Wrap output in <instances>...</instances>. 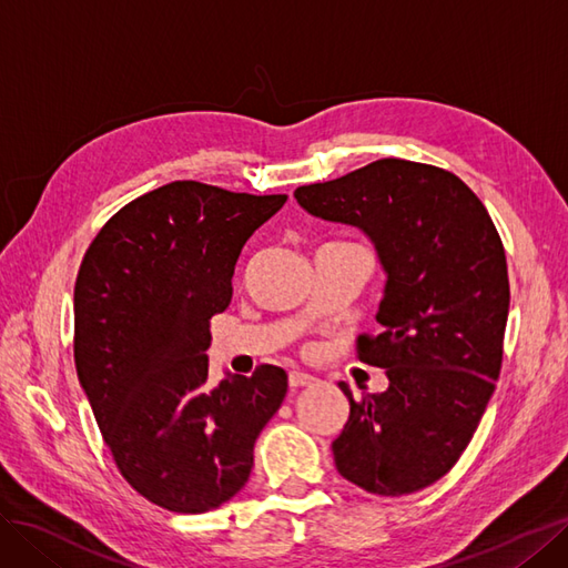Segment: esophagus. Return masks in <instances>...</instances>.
<instances>
[{
	"instance_id": "1",
	"label": "esophagus",
	"mask_w": 568,
	"mask_h": 568,
	"mask_svg": "<svg viewBox=\"0 0 568 568\" xmlns=\"http://www.w3.org/2000/svg\"><path fill=\"white\" fill-rule=\"evenodd\" d=\"M317 379L313 374H307V372H298V369H294V372H288V386L291 388H303V386H313Z\"/></svg>"
}]
</instances>
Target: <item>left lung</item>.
<instances>
[{"instance_id":"8db88e82","label":"left lung","mask_w":568,"mask_h":568,"mask_svg":"<svg viewBox=\"0 0 568 568\" xmlns=\"http://www.w3.org/2000/svg\"><path fill=\"white\" fill-rule=\"evenodd\" d=\"M305 213L363 232L386 274L359 359L388 388L353 400L332 443L336 469L374 495L415 493L448 474L495 390L509 315L507 261L488 211L448 170L382 159L298 186Z\"/></svg>"}]
</instances>
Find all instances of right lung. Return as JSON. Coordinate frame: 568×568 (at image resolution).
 <instances>
[{
	"mask_svg": "<svg viewBox=\"0 0 568 568\" xmlns=\"http://www.w3.org/2000/svg\"><path fill=\"white\" fill-rule=\"evenodd\" d=\"M284 194L170 182L120 209L75 282V369L128 484L153 505L201 514L244 488L253 445L286 395L261 365L209 386L211 317L232 301L239 255Z\"/></svg>",
	"mask_w": 568,
	"mask_h": 568,
	"instance_id": "obj_1",
	"label": "right lung"
}]
</instances>
